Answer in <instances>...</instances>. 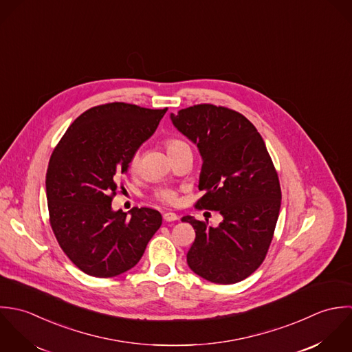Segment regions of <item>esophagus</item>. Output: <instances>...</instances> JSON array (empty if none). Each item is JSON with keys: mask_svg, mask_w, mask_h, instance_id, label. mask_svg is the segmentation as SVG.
I'll return each mask as SVG.
<instances>
[{"mask_svg": "<svg viewBox=\"0 0 352 352\" xmlns=\"http://www.w3.org/2000/svg\"><path fill=\"white\" fill-rule=\"evenodd\" d=\"M163 219H164V221H175V220H178V216L174 212H166L163 214Z\"/></svg>", "mask_w": 352, "mask_h": 352, "instance_id": "obj_1", "label": "esophagus"}]
</instances>
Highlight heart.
Returning a JSON list of instances; mask_svg holds the SVG:
<instances>
[{"mask_svg":"<svg viewBox=\"0 0 352 352\" xmlns=\"http://www.w3.org/2000/svg\"><path fill=\"white\" fill-rule=\"evenodd\" d=\"M164 145H166V149H167L170 157H173V156H175V155H178L181 152H186V151L192 152V149H190V146H189V144L186 141L177 139V138L167 139L166 142H164ZM136 163H138V155H135L132 157V160H131L132 166H135ZM155 197L159 201H162V203L175 204V201H177V192L173 190V189H157L155 192Z\"/></svg>","mask_w":352,"mask_h":352,"instance_id":"heart-1","label":"heart"}]
</instances>
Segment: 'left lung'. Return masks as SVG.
<instances>
[{
	"label": "left lung",
	"mask_w": 352,
	"mask_h": 352,
	"mask_svg": "<svg viewBox=\"0 0 352 352\" xmlns=\"http://www.w3.org/2000/svg\"><path fill=\"white\" fill-rule=\"evenodd\" d=\"M174 126L203 157L197 210L217 211V227L184 216L196 231L186 260L199 276L234 284L265 260L281 203L280 184L265 142L241 113L210 103L171 114Z\"/></svg>",
	"instance_id": "obj_1"
}]
</instances>
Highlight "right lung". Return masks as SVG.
<instances>
[{
	"instance_id": "1",
	"label": "right lung",
	"mask_w": 352,
	"mask_h": 352,
	"mask_svg": "<svg viewBox=\"0 0 352 352\" xmlns=\"http://www.w3.org/2000/svg\"><path fill=\"white\" fill-rule=\"evenodd\" d=\"M167 107L145 109L114 102L77 117L54 148L46 196L50 226L72 263L95 278L133 268L162 224L152 208L113 211L117 178L141 144L156 131Z\"/></svg>"
}]
</instances>
